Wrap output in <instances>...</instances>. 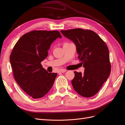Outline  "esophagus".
Masks as SVG:
<instances>
[{"mask_svg": "<svg viewBox=\"0 0 125 125\" xmlns=\"http://www.w3.org/2000/svg\"><path fill=\"white\" fill-rule=\"evenodd\" d=\"M67 70L65 69H59V73H65V72H66Z\"/></svg>", "mask_w": 125, "mask_h": 125, "instance_id": "1", "label": "esophagus"}]
</instances>
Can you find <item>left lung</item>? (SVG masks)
I'll list each match as a JSON object with an SVG mask.
<instances>
[{
  "mask_svg": "<svg viewBox=\"0 0 125 125\" xmlns=\"http://www.w3.org/2000/svg\"><path fill=\"white\" fill-rule=\"evenodd\" d=\"M75 45L78 58L84 67L83 74L74 71L71 83L80 95L90 97L96 94L111 73L109 54L106 44L91 30L73 29L60 31Z\"/></svg>",
  "mask_w": 125,
  "mask_h": 125,
  "instance_id": "obj_1",
  "label": "left lung"
}]
</instances>
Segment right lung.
Listing matches in <instances>:
<instances>
[{"label":"right lung","instance_id":"obj_1","mask_svg":"<svg viewBox=\"0 0 125 125\" xmlns=\"http://www.w3.org/2000/svg\"><path fill=\"white\" fill-rule=\"evenodd\" d=\"M57 38H62L57 31H32L21 37L11 53L10 62L15 80L33 99L46 95L57 75L48 73L41 63Z\"/></svg>","mask_w":125,"mask_h":125}]
</instances>
